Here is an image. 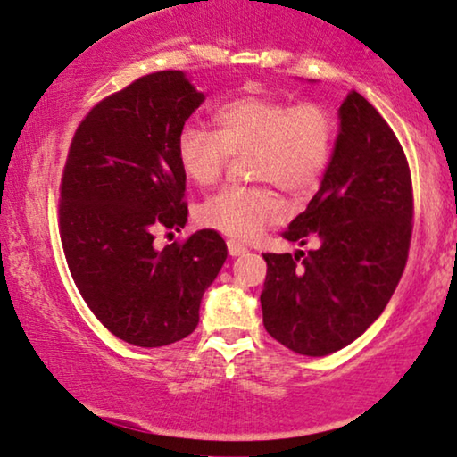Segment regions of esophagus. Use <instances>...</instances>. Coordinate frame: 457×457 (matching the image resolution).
Listing matches in <instances>:
<instances>
[{
  "label": "esophagus",
  "mask_w": 457,
  "mask_h": 457,
  "mask_svg": "<svg viewBox=\"0 0 457 457\" xmlns=\"http://www.w3.org/2000/svg\"><path fill=\"white\" fill-rule=\"evenodd\" d=\"M228 253H229V256H240L246 253V246L237 240H228Z\"/></svg>",
  "instance_id": "1"
}]
</instances>
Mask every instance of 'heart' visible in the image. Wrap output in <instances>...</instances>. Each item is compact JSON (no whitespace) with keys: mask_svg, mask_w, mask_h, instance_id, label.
<instances>
[{"mask_svg":"<svg viewBox=\"0 0 457 457\" xmlns=\"http://www.w3.org/2000/svg\"><path fill=\"white\" fill-rule=\"evenodd\" d=\"M215 132L186 124L178 132L179 170L195 186H213L231 157L248 153L253 179L271 182L290 196H306L327 170L336 120L323 103H294L271 95H242L217 109ZM281 198L269 184L226 186L196 209L201 226L221 234L253 237L278 220Z\"/></svg>","mask_w":457,"mask_h":457,"instance_id":"1","label":"heart"}]
</instances>
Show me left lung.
I'll use <instances>...</instances> for the list:
<instances>
[{
    "label": "left lung",
    "instance_id": "8db88e82",
    "mask_svg": "<svg viewBox=\"0 0 457 457\" xmlns=\"http://www.w3.org/2000/svg\"><path fill=\"white\" fill-rule=\"evenodd\" d=\"M414 196L408 159L381 113L352 91L323 182L284 231L317 242L295 254H262V323L295 354L345 348L385 311L408 261Z\"/></svg>",
    "mask_w": 457,
    "mask_h": 457
}]
</instances>
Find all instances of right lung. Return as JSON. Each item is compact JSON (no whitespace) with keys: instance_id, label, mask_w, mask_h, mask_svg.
Wrapping results in <instances>:
<instances>
[{"instance_id":"add662e5","label":"right lung","mask_w":457,"mask_h":457,"mask_svg":"<svg viewBox=\"0 0 457 457\" xmlns=\"http://www.w3.org/2000/svg\"><path fill=\"white\" fill-rule=\"evenodd\" d=\"M204 101L179 70L146 74L76 128L60 186V236L87 306L115 337L162 348L190 336L228 256L215 229L155 248L188 220L176 138Z\"/></svg>"}]
</instances>
